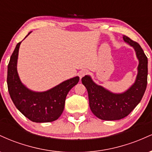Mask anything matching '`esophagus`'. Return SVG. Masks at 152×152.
<instances>
[{
    "instance_id": "obj_1",
    "label": "esophagus",
    "mask_w": 152,
    "mask_h": 152,
    "mask_svg": "<svg viewBox=\"0 0 152 152\" xmlns=\"http://www.w3.org/2000/svg\"><path fill=\"white\" fill-rule=\"evenodd\" d=\"M88 74V71H87V70H83V71H81L79 73H78V76H79L80 78H81L82 77H83L85 75H86Z\"/></svg>"
}]
</instances>
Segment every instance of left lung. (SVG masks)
Returning <instances> with one entry per match:
<instances>
[{
	"label": "left lung",
	"instance_id": "obj_1",
	"mask_svg": "<svg viewBox=\"0 0 152 152\" xmlns=\"http://www.w3.org/2000/svg\"><path fill=\"white\" fill-rule=\"evenodd\" d=\"M124 41L134 48L139 60L135 82L126 91L116 94L94 83L86 75L81 78L88 91L89 106L96 117L106 121L119 120L126 117L142 100L147 85L148 59L139 43L126 36Z\"/></svg>",
	"mask_w": 152,
	"mask_h": 152
}]
</instances>
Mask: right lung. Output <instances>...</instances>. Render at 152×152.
<instances>
[{
	"instance_id": "obj_1",
	"label": "right lung",
	"mask_w": 152,
	"mask_h": 152,
	"mask_svg": "<svg viewBox=\"0 0 152 152\" xmlns=\"http://www.w3.org/2000/svg\"><path fill=\"white\" fill-rule=\"evenodd\" d=\"M20 43L21 42H19L15 46L8 66L7 84L10 98L15 107L31 121L36 123L55 121L64 111L66 96L77 84L79 77L76 76L63 81L46 91L36 92L30 90L23 84L17 71Z\"/></svg>"
}]
</instances>
